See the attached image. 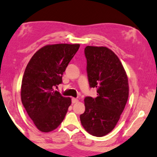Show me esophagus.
Instances as JSON below:
<instances>
[{"label":"esophagus","mask_w":157,"mask_h":157,"mask_svg":"<svg viewBox=\"0 0 157 157\" xmlns=\"http://www.w3.org/2000/svg\"><path fill=\"white\" fill-rule=\"evenodd\" d=\"M78 101V100L77 99V98H71V103H76Z\"/></svg>","instance_id":"obj_1"}]
</instances>
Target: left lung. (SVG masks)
Instances as JSON below:
<instances>
[{
	"label": "left lung",
	"instance_id": "left-lung-1",
	"mask_svg": "<svg viewBox=\"0 0 157 157\" xmlns=\"http://www.w3.org/2000/svg\"><path fill=\"white\" fill-rule=\"evenodd\" d=\"M90 88L97 89V97H86V110L80 115L87 132L101 137L113 130L128 101V80L117 56L105 47L87 46L84 50Z\"/></svg>",
	"mask_w": 157,
	"mask_h": 157
}]
</instances>
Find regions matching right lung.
<instances>
[{
    "label": "right lung",
    "mask_w": 157,
    "mask_h": 157,
    "mask_svg": "<svg viewBox=\"0 0 157 157\" xmlns=\"http://www.w3.org/2000/svg\"><path fill=\"white\" fill-rule=\"evenodd\" d=\"M79 47V44L46 45L36 52L27 65L22 81L21 101L41 132L57 128L71 105V98L63 97L55 88L63 83V74Z\"/></svg>",
    "instance_id": "obj_1"
}]
</instances>
